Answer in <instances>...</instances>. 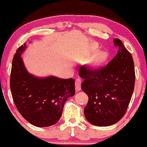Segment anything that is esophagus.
Returning a JSON list of instances; mask_svg holds the SVG:
<instances>
[{
	"instance_id": "obj_1",
	"label": "esophagus",
	"mask_w": 147,
	"mask_h": 147,
	"mask_svg": "<svg viewBox=\"0 0 147 147\" xmlns=\"http://www.w3.org/2000/svg\"><path fill=\"white\" fill-rule=\"evenodd\" d=\"M81 83H82V80L80 78H77L75 81L76 84V91H79L81 89Z\"/></svg>"
}]
</instances>
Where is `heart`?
I'll return each instance as SVG.
<instances>
[{
    "label": "heart",
    "mask_w": 147,
    "mask_h": 147,
    "mask_svg": "<svg viewBox=\"0 0 147 147\" xmlns=\"http://www.w3.org/2000/svg\"><path fill=\"white\" fill-rule=\"evenodd\" d=\"M107 57V54L106 52L102 51V52L98 53L89 61V65L91 67L98 66L102 62L104 61L106 59Z\"/></svg>",
    "instance_id": "heart-1"
}]
</instances>
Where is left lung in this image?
<instances>
[{"label": "left lung", "mask_w": 147, "mask_h": 147, "mask_svg": "<svg viewBox=\"0 0 147 147\" xmlns=\"http://www.w3.org/2000/svg\"><path fill=\"white\" fill-rule=\"evenodd\" d=\"M118 51L107 66L91 69L82 66L79 76L84 79L82 91L89 96L84 113L91 125H114L125 114L134 92L135 69L133 58L118 38L113 40Z\"/></svg>", "instance_id": "1"}]
</instances>
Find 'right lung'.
Listing matches in <instances>:
<instances>
[{"instance_id":"right-lung-1","label":"right lung","mask_w":147,"mask_h":147,"mask_svg":"<svg viewBox=\"0 0 147 147\" xmlns=\"http://www.w3.org/2000/svg\"><path fill=\"white\" fill-rule=\"evenodd\" d=\"M27 45L16 50L12 61L10 89L17 109L32 125L49 127L58 122L67 98L75 94V80L55 76L38 78L26 69L21 55Z\"/></svg>"}]
</instances>
